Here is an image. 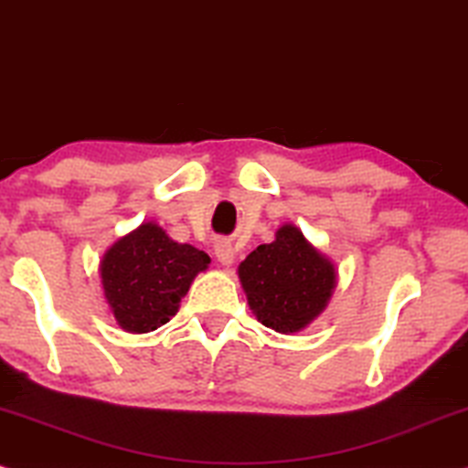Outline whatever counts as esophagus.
I'll list each match as a JSON object with an SVG mask.
<instances>
[{
    "mask_svg": "<svg viewBox=\"0 0 468 468\" xmlns=\"http://www.w3.org/2000/svg\"><path fill=\"white\" fill-rule=\"evenodd\" d=\"M213 250H216V259L219 263H222V266H230V263L235 261V249H233V244H230V241L219 239Z\"/></svg>",
    "mask_w": 468,
    "mask_h": 468,
    "instance_id": "1",
    "label": "esophagus"
}]
</instances>
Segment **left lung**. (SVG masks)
<instances>
[{
    "label": "left lung",
    "mask_w": 468,
    "mask_h": 468,
    "mask_svg": "<svg viewBox=\"0 0 468 468\" xmlns=\"http://www.w3.org/2000/svg\"><path fill=\"white\" fill-rule=\"evenodd\" d=\"M238 277L259 323L290 335L307 329L329 305L337 268L288 222L274 241L257 246L239 263Z\"/></svg>",
    "instance_id": "8db88e82"
}]
</instances>
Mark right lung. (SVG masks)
Here are the masks:
<instances>
[{
	"mask_svg": "<svg viewBox=\"0 0 468 468\" xmlns=\"http://www.w3.org/2000/svg\"><path fill=\"white\" fill-rule=\"evenodd\" d=\"M211 259L191 244H178L156 222L126 233L100 261V285L115 323L128 334H150L176 316L198 272Z\"/></svg>",
	"mask_w": 468,
	"mask_h": 468,
	"instance_id": "add662e5",
	"label": "right lung"
}]
</instances>
